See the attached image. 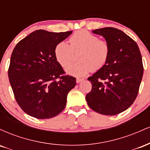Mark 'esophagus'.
Listing matches in <instances>:
<instances>
[{
  "label": "esophagus",
  "mask_w": 150,
  "mask_h": 150,
  "mask_svg": "<svg viewBox=\"0 0 150 150\" xmlns=\"http://www.w3.org/2000/svg\"><path fill=\"white\" fill-rule=\"evenodd\" d=\"M82 80H83V79H82V78H77L76 79V82H77V83H79V82H82Z\"/></svg>",
  "instance_id": "1"
}]
</instances>
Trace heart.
<instances>
[{
    "label": "heart",
    "mask_w": 150,
    "mask_h": 150,
    "mask_svg": "<svg viewBox=\"0 0 150 150\" xmlns=\"http://www.w3.org/2000/svg\"><path fill=\"white\" fill-rule=\"evenodd\" d=\"M79 53V61L66 68L67 73L75 77L85 76L90 71L96 72L104 66L110 55L109 44L99 39L89 31L82 30L75 32L69 38V44L59 42L54 49L56 61L63 68H66Z\"/></svg>",
    "instance_id": "1"
}]
</instances>
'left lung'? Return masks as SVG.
<instances>
[{"label": "left lung", "instance_id": "left-lung-1", "mask_svg": "<svg viewBox=\"0 0 150 150\" xmlns=\"http://www.w3.org/2000/svg\"><path fill=\"white\" fill-rule=\"evenodd\" d=\"M109 44L110 55L104 66L92 76V90L86 95L93 111L113 116L128 108L135 100L143 75L138 46L121 30L105 27L93 31Z\"/></svg>", "mask_w": 150, "mask_h": 150}]
</instances>
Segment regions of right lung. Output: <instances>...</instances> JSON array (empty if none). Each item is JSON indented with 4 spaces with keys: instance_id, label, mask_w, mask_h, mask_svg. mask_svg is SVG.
<instances>
[{
    "instance_id": "right-lung-1",
    "label": "right lung",
    "mask_w": 150,
    "mask_h": 150,
    "mask_svg": "<svg viewBox=\"0 0 150 150\" xmlns=\"http://www.w3.org/2000/svg\"><path fill=\"white\" fill-rule=\"evenodd\" d=\"M71 31L36 30L20 41L12 53L8 77L16 101L27 114L39 119L59 114L76 79L65 75L54 49Z\"/></svg>"
}]
</instances>
